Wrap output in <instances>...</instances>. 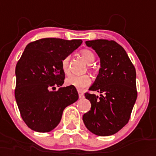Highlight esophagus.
<instances>
[{"mask_svg":"<svg viewBox=\"0 0 156 156\" xmlns=\"http://www.w3.org/2000/svg\"><path fill=\"white\" fill-rule=\"evenodd\" d=\"M78 96H79V99H83L84 97V94L82 92V90H78Z\"/></svg>","mask_w":156,"mask_h":156,"instance_id":"34e87169","label":"esophagus"}]
</instances>
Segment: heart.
Segmentation results:
<instances>
[{
	"label": "heart",
	"instance_id": "obj_1",
	"mask_svg": "<svg viewBox=\"0 0 156 156\" xmlns=\"http://www.w3.org/2000/svg\"><path fill=\"white\" fill-rule=\"evenodd\" d=\"M81 57L84 60L85 62L87 64H91L95 61V54L93 53L92 51L89 49H83L80 52ZM69 57L66 56L61 61V68L62 70L66 74L69 73ZM90 83V79L89 76L87 75H70L66 79V83L68 86L74 87L78 89H83V88L87 87Z\"/></svg>",
	"mask_w": 156,
	"mask_h": 156
}]
</instances>
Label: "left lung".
Returning a JSON list of instances; mask_svg holds the SVG:
<instances>
[{
    "label": "left lung",
    "mask_w": 156,
    "mask_h": 156,
    "mask_svg": "<svg viewBox=\"0 0 156 156\" xmlns=\"http://www.w3.org/2000/svg\"><path fill=\"white\" fill-rule=\"evenodd\" d=\"M86 44L100 57L99 74L89 88L100 95L85 94L91 107L83 115V122L96 135H112L128 123L137 100L135 68L125 49L113 40H89Z\"/></svg>",
    "instance_id": "obj_1"
}]
</instances>
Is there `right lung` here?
<instances>
[{"mask_svg":"<svg viewBox=\"0 0 156 156\" xmlns=\"http://www.w3.org/2000/svg\"><path fill=\"white\" fill-rule=\"evenodd\" d=\"M82 43L45 38L25 48L16 65L14 93L21 116L32 130H52L60 123L64 109L78 100L74 87H61L65 79L61 61ZM56 86L60 88L52 91Z\"/></svg>","mask_w":156,"mask_h":156,"instance_id":"1","label":"right lung"}]
</instances>
